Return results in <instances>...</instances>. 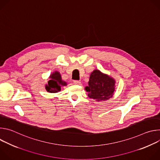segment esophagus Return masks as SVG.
<instances>
[{
  "label": "esophagus",
  "mask_w": 160,
  "mask_h": 160,
  "mask_svg": "<svg viewBox=\"0 0 160 160\" xmlns=\"http://www.w3.org/2000/svg\"><path fill=\"white\" fill-rule=\"evenodd\" d=\"M73 83L76 84V85H80L81 83V82L79 80H74L73 81Z\"/></svg>",
  "instance_id": "34e87169"
}]
</instances>
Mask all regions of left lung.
<instances>
[{
  "mask_svg": "<svg viewBox=\"0 0 160 160\" xmlns=\"http://www.w3.org/2000/svg\"><path fill=\"white\" fill-rule=\"evenodd\" d=\"M115 82L110 76L95 70L91 73L88 85L85 89L88 92V98L97 101H106L112 97L115 90Z\"/></svg>",
  "mask_w": 160,
  "mask_h": 160,
  "instance_id": "obj_1",
  "label": "left lung"
}]
</instances>
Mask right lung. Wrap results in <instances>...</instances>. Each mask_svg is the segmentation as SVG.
Here are the masks:
<instances>
[{
  "instance_id": "obj_1",
  "label": "right lung",
  "mask_w": 160,
  "mask_h": 160,
  "mask_svg": "<svg viewBox=\"0 0 160 160\" xmlns=\"http://www.w3.org/2000/svg\"><path fill=\"white\" fill-rule=\"evenodd\" d=\"M50 80L45 85V89L49 92L56 93L61 90V87L66 86L67 83L61 78V75L59 72L56 71L52 73L50 77Z\"/></svg>"
}]
</instances>
